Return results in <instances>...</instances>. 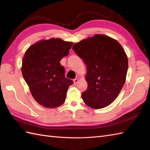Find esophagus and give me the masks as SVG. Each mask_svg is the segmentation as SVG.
Instances as JSON below:
<instances>
[{
    "label": "esophagus",
    "instance_id": "obj_1",
    "mask_svg": "<svg viewBox=\"0 0 150 150\" xmlns=\"http://www.w3.org/2000/svg\"><path fill=\"white\" fill-rule=\"evenodd\" d=\"M78 82H79V79L77 78H76V79H74V80H73V82H74L75 85L77 84L78 83Z\"/></svg>",
    "mask_w": 150,
    "mask_h": 150
}]
</instances>
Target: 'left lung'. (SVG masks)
Listing matches in <instances>:
<instances>
[{"label": "left lung", "mask_w": 150, "mask_h": 150, "mask_svg": "<svg viewBox=\"0 0 150 150\" xmlns=\"http://www.w3.org/2000/svg\"><path fill=\"white\" fill-rule=\"evenodd\" d=\"M73 49L86 64L84 103L93 109L109 106L126 81L128 60L123 47L113 38L97 34L75 44Z\"/></svg>", "instance_id": "obj_1"}]
</instances>
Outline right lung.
I'll list each match as a JSON object with an SVG mask.
<instances>
[{"instance_id": "obj_1", "label": "right lung", "mask_w": 150, "mask_h": 150, "mask_svg": "<svg viewBox=\"0 0 150 150\" xmlns=\"http://www.w3.org/2000/svg\"><path fill=\"white\" fill-rule=\"evenodd\" d=\"M72 45L73 42L52 38L33 44L25 52L22 76L34 99L44 107L54 108L64 103L73 81L65 77L60 61L68 55Z\"/></svg>"}]
</instances>
